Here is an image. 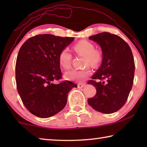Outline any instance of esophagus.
<instances>
[{
    "instance_id": "obj_1",
    "label": "esophagus",
    "mask_w": 147,
    "mask_h": 147,
    "mask_svg": "<svg viewBox=\"0 0 147 147\" xmlns=\"http://www.w3.org/2000/svg\"><path fill=\"white\" fill-rule=\"evenodd\" d=\"M86 86V84H82V83H80V84H78V88H84V86Z\"/></svg>"
}]
</instances>
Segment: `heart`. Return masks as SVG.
Instances as JSON below:
<instances>
[{
    "instance_id": "heart-1",
    "label": "heart",
    "mask_w": 147,
    "mask_h": 147,
    "mask_svg": "<svg viewBox=\"0 0 147 147\" xmlns=\"http://www.w3.org/2000/svg\"><path fill=\"white\" fill-rule=\"evenodd\" d=\"M74 51L78 55L84 56V66L90 65L93 67L98 66L102 59L101 52L97 49H94V46L91 42L86 40L80 41L73 46ZM72 56L67 49H64L59 53L58 61L60 65L65 69H68L71 65ZM91 74V70L89 67L82 70H72L65 74L66 79L71 81H83L87 76Z\"/></svg>"
}]
</instances>
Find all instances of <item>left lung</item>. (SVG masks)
Instances as JSON below:
<instances>
[{
	"label": "left lung",
	"mask_w": 147,
	"mask_h": 147,
	"mask_svg": "<svg viewBox=\"0 0 147 147\" xmlns=\"http://www.w3.org/2000/svg\"><path fill=\"white\" fill-rule=\"evenodd\" d=\"M89 39L97 43L102 52L100 67L88 84L96 87V93L88 102L95 110L112 113L119 110L127 100L132 88L135 63L130 47L121 37L102 32ZM106 79L107 84L96 83L94 79Z\"/></svg>",
	"instance_id": "8db88e82"
}]
</instances>
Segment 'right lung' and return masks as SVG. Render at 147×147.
I'll return each instance as SVG.
<instances>
[{
	"label": "right lung",
	"instance_id": "right-lung-1",
	"mask_svg": "<svg viewBox=\"0 0 147 147\" xmlns=\"http://www.w3.org/2000/svg\"><path fill=\"white\" fill-rule=\"evenodd\" d=\"M74 38L41 34L29 38L20 49L16 65L18 93L26 108L33 115L48 118L67 104L69 92L77 85L61 78L58 56Z\"/></svg>",
	"mask_w": 147,
	"mask_h": 147
}]
</instances>
